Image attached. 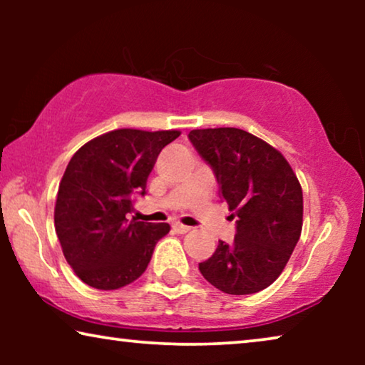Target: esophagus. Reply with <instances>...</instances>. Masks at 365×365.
<instances>
[{"label":"esophagus","instance_id":"34e87169","mask_svg":"<svg viewBox=\"0 0 365 365\" xmlns=\"http://www.w3.org/2000/svg\"><path fill=\"white\" fill-rule=\"evenodd\" d=\"M173 229H174V231H176L178 234H186V232L191 231V227L184 226V224H181V222H174V224H173Z\"/></svg>","mask_w":365,"mask_h":365}]
</instances>
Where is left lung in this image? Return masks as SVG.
Returning <instances> with one entry per match:
<instances>
[{"label":"left lung","mask_w":365,"mask_h":365,"mask_svg":"<svg viewBox=\"0 0 365 365\" xmlns=\"http://www.w3.org/2000/svg\"><path fill=\"white\" fill-rule=\"evenodd\" d=\"M189 139L212 168L219 197L236 217L234 242L219 241L199 271L232 296L262 291L281 276L301 237L297 176L276 148L242 129H192Z\"/></svg>","instance_id":"obj_1"}]
</instances>
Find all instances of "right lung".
<instances>
[{"mask_svg":"<svg viewBox=\"0 0 365 365\" xmlns=\"http://www.w3.org/2000/svg\"><path fill=\"white\" fill-rule=\"evenodd\" d=\"M181 131L114 129L74 153L59 182L54 227L63 254L84 284L113 291L146 271L169 224L129 221L131 197L146 181L164 146Z\"/></svg>","mask_w":365,"mask_h":365,"instance_id":"obj_1","label":"right lung"}]
</instances>
